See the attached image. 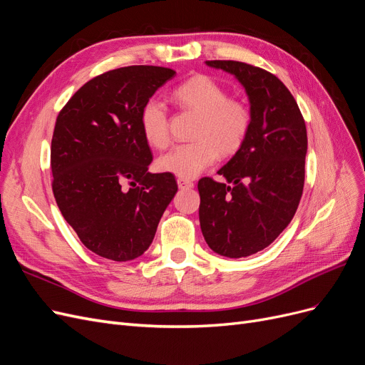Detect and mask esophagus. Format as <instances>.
Masks as SVG:
<instances>
[{
    "mask_svg": "<svg viewBox=\"0 0 365 365\" xmlns=\"http://www.w3.org/2000/svg\"><path fill=\"white\" fill-rule=\"evenodd\" d=\"M176 182H178V187L180 189H192L193 187V181H190V180H187V178H178L176 180Z\"/></svg>",
    "mask_w": 365,
    "mask_h": 365,
    "instance_id": "obj_1",
    "label": "esophagus"
}]
</instances>
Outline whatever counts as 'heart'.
Segmentation results:
<instances>
[{
	"mask_svg": "<svg viewBox=\"0 0 365 365\" xmlns=\"http://www.w3.org/2000/svg\"><path fill=\"white\" fill-rule=\"evenodd\" d=\"M173 102L185 111L200 114L192 137L195 141L176 145L157 160L161 172L181 178H195L212 165L219 153H236L250 134L252 114L247 103L230 98L227 88L213 77L196 74L172 91ZM141 135L149 146L161 149L170 138L169 113L157 98H149L140 109Z\"/></svg>",
	"mask_w": 365,
	"mask_h": 365,
	"instance_id": "1",
	"label": "heart"
}]
</instances>
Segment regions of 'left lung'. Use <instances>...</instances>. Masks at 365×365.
Returning <instances> with one entry per match:
<instances>
[{
	"mask_svg": "<svg viewBox=\"0 0 365 365\" xmlns=\"http://www.w3.org/2000/svg\"><path fill=\"white\" fill-rule=\"evenodd\" d=\"M236 76L250 98L252 123L236 155L219 175L233 185L201 178L200 224L207 245L239 259L267 248L292 220L304 185V118L284 83L237 61H207Z\"/></svg>",
	"mask_w": 365,
	"mask_h": 365,
	"instance_id": "obj_1",
	"label": "left lung"
}]
</instances>
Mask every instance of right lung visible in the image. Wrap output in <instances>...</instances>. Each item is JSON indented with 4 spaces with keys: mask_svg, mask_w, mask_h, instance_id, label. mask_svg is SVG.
Here are the masks:
<instances>
[{
    "mask_svg": "<svg viewBox=\"0 0 365 365\" xmlns=\"http://www.w3.org/2000/svg\"><path fill=\"white\" fill-rule=\"evenodd\" d=\"M175 74L152 65L106 71L77 90L56 118L54 200L97 256L115 262L141 256L178 190L172 173L148 172L152 152L140 129L141 106Z\"/></svg>",
    "mask_w": 365,
    "mask_h": 365,
    "instance_id": "add662e5",
    "label": "right lung"
}]
</instances>
